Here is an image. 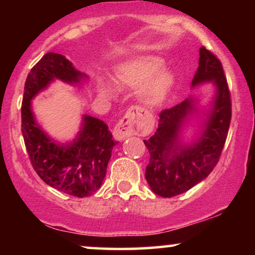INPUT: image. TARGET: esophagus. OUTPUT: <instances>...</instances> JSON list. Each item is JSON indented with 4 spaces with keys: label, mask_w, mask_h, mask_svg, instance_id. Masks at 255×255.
Listing matches in <instances>:
<instances>
[{
    "label": "esophagus",
    "mask_w": 255,
    "mask_h": 255,
    "mask_svg": "<svg viewBox=\"0 0 255 255\" xmlns=\"http://www.w3.org/2000/svg\"><path fill=\"white\" fill-rule=\"evenodd\" d=\"M141 110L139 107H130L125 114V116L116 124L114 128V137L116 140H125L127 136L133 135L139 130L137 126V116L140 115Z\"/></svg>",
    "instance_id": "esophagus-1"
}]
</instances>
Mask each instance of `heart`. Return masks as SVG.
Here are the masks:
<instances>
[{
    "label": "heart",
    "instance_id": "b5f03b06",
    "mask_svg": "<svg viewBox=\"0 0 255 255\" xmlns=\"http://www.w3.org/2000/svg\"><path fill=\"white\" fill-rule=\"evenodd\" d=\"M163 60L156 56H139L119 64L115 68V79L119 84L137 87L144 85L141 99L150 107L162 104L174 86V75L169 71H159ZM99 92L110 96L111 90L104 81H99Z\"/></svg>",
    "mask_w": 255,
    "mask_h": 255
}]
</instances>
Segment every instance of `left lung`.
Returning <instances> with one entry per match:
<instances>
[{"label":"left lung","instance_id":"8db88e82","mask_svg":"<svg viewBox=\"0 0 255 255\" xmlns=\"http://www.w3.org/2000/svg\"><path fill=\"white\" fill-rule=\"evenodd\" d=\"M199 67L192 87L213 81L216 96L204 121L203 131L191 144L181 142V129L195 113L194 97L187 98L159 114L156 133L144 140L150 152L145 177L152 192L163 198L182 194L201 182L217 165L231 120L230 91L223 67L211 51L201 46Z\"/></svg>","mask_w":255,"mask_h":255}]
</instances>
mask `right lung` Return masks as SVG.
Here are the masks:
<instances>
[{
    "mask_svg": "<svg viewBox=\"0 0 255 255\" xmlns=\"http://www.w3.org/2000/svg\"><path fill=\"white\" fill-rule=\"evenodd\" d=\"M87 78L63 55L48 52L28 73L21 105V131L31 164L42 180L57 191L85 198L102 186L113 147L107 124L85 115L81 129L71 144L51 139L34 120L31 101L54 80L79 84Z\"/></svg>",
    "mask_w": 255,
    "mask_h": 255,
    "instance_id": "obj_1",
    "label": "right lung"
}]
</instances>
